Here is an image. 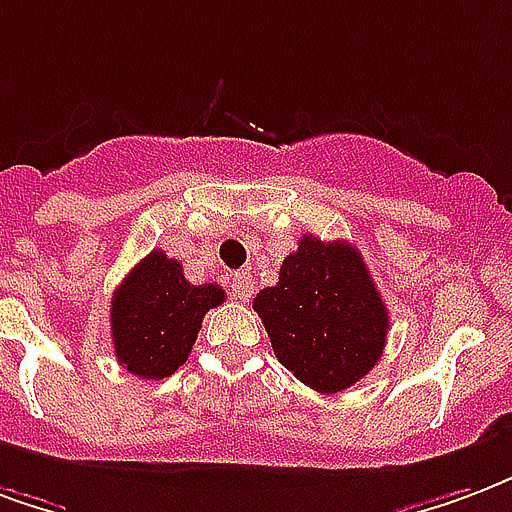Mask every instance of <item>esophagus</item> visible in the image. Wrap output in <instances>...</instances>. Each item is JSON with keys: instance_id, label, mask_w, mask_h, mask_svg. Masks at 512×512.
I'll return each mask as SVG.
<instances>
[{"instance_id": "1", "label": "esophagus", "mask_w": 512, "mask_h": 512, "mask_svg": "<svg viewBox=\"0 0 512 512\" xmlns=\"http://www.w3.org/2000/svg\"><path fill=\"white\" fill-rule=\"evenodd\" d=\"M230 287H233V295L238 301H249L252 293H255V279H252L249 271H236L233 279H230Z\"/></svg>"}]
</instances>
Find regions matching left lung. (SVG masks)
Wrapping results in <instances>:
<instances>
[{
  "mask_svg": "<svg viewBox=\"0 0 512 512\" xmlns=\"http://www.w3.org/2000/svg\"><path fill=\"white\" fill-rule=\"evenodd\" d=\"M255 312L279 363L320 393H339L372 372L388 339V309L361 252L347 241L301 236L279 282Z\"/></svg>",
  "mask_w": 512,
  "mask_h": 512,
  "instance_id": "8db88e82",
  "label": "left lung"
}]
</instances>
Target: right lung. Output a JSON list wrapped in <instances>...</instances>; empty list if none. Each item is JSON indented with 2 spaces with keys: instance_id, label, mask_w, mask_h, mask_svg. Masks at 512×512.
<instances>
[{
  "instance_id": "right-lung-1",
  "label": "right lung",
  "mask_w": 512,
  "mask_h": 512,
  "mask_svg": "<svg viewBox=\"0 0 512 512\" xmlns=\"http://www.w3.org/2000/svg\"><path fill=\"white\" fill-rule=\"evenodd\" d=\"M225 301L219 285H189L179 260L162 249L140 260L111 301L116 358L140 380L170 377L189 358L208 309Z\"/></svg>"
}]
</instances>
